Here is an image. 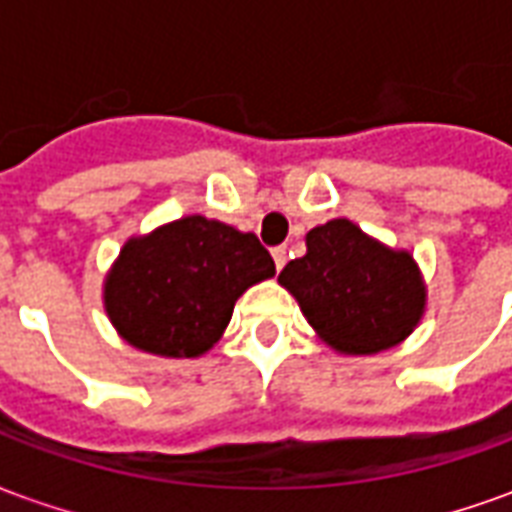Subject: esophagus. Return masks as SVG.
<instances>
[{"instance_id":"esophagus-1","label":"esophagus","mask_w":512,"mask_h":512,"mask_svg":"<svg viewBox=\"0 0 512 512\" xmlns=\"http://www.w3.org/2000/svg\"><path fill=\"white\" fill-rule=\"evenodd\" d=\"M271 255H274L277 271H282V268H285V263H288V249H285V246H277V249H274Z\"/></svg>"}]
</instances>
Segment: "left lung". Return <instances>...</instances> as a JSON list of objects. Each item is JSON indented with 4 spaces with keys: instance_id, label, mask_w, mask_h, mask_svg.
<instances>
[{
    "instance_id": "obj_1",
    "label": "left lung",
    "mask_w": 512,
    "mask_h": 512,
    "mask_svg": "<svg viewBox=\"0 0 512 512\" xmlns=\"http://www.w3.org/2000/svg\"><path fill=\"white\" fill-rule=\"evenodd\" d=\"M279 282L315 332L343 354L392 348L411 334L425 307L411 255L386 249L348 219L310 230L307 255L290 260Z\"/></svg>"
}]
</instances>
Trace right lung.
Here are the masks:
<instances>
[{"mask_svg":"<svg viewBox=\"0 0 512 512\" xmlns=\"http://www.w3.org/2000/svg\"><path fill=\"white\" fill-rule=\"evenodd\" d=\"M274 271L257 235L186 216L123 246L106 277V312L134 348L200 356L230 323L238 296Z\"/></svg>","mask_w":512,"mask_h":512,"instance_id":"1","label":"right lung"}]
</instances>
